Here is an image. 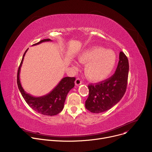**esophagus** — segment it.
Returning a JSON list of instances; mask_svg holds the SVG:
<instances>
[{"label":"esophagus","instance_id":"obj_1","mask_svg":"<svg viewBox=\"0 0 152 152\" xmlns=\"http://www.w3.org/2000/svg\"><path fill=\"white\" fill-rule=\"evenodd\" d=\"M81 83H82V81H81L80 79L77 78V79H76V80H75V85H76V86H78V85H80Z\"/></svg>","mask_w":152,"mask_h":152}]
</instances>
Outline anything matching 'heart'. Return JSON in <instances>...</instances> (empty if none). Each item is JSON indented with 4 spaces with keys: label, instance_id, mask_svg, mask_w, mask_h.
<instances>
[{
    "label": "heart",
    "instance_id": "heart-1",
    "mask_svg": "<svg viewBox=\"0 0 152 152\" xmlns=\"http://www.w3.org/2000/svg\"><path fill=\"white\" fill-rule=\"evenodd\" d=\"M80 62L85 64V75L89 80L99 82L109 77L117 63L115 53L110 49L95 46L82 51L78 56Z\"/></svg>",
    "mask_w": 152,
    "mask_h": 152
}]
</instances>
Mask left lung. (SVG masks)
<instances>
[{
  "instance_id": "left-lung-1",
  "label": "left lung",
  "mask_w": 152,
  "mask_h": 152,
  "mask_svg": "<svg viewBox=\"0 0 152 152\" xmlns=\"http://www.w3.org/2000/svg\"><path fill=\"white\" fill-rule=\"evenodd\" d=\"M128 73V59L120 52L115 73L104 81L88 85L89 96L85 101L86 109L98 114L110 110L119 102L126 90Z\"/></svg>"
}]
</instances>
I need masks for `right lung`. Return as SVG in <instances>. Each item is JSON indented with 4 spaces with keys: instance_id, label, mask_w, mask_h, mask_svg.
Masks as SVG:
<instances>
[{
    "instance_id": "right-lung-1",
    "label": "right lung",
    "mask_w": 152,
    "mask_h": 152,
    "mask_svg": "<svg viewBox=\"0 0 152 152\" xmlns=\"http://www.w3.org/2000/svg\"><path fill=\"white\" fill-rule=\"evenodd\" d=\"M50 39H44L36 43L33 46L40 44L42 42L50 41ZM28 49L25 51L21 59L17 72V85L18 88L23 99L28 104L35 112L45 115H55L62 111L64 108V102L70 90L75 86V77H65L61 79L55 88L49 94L41 96L34 97L27 93L23 88L20 80V68L22 65L24 56Z\"/></svg>"
}]
</instances>
